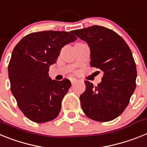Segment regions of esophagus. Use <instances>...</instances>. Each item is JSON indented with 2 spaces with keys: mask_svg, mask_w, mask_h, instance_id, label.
<instances>
[{
  "mask_svg": "<svg viewBox=\"0 0 147 147\" xmlns=\"http://www.w3.org/2000/svg\"><path fill=\"white\" fill-rule=\"evenodd\" d=\"M71 84H72V85H74L75 83L77 82V80H76V79H75V78H72V79L71 80Z\"/></svg>",
  "mask_w": 147,
  "mask_h": 147,
  "instance_id": "1",
  "label": "esophagus"
}]
</instances>
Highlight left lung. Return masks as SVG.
<instances>
[{
	"label": "left lung",
	"instance_id": "left-lung-1",
	"mask_svg": "<svg viewBox=\"0 0 147 147\" xmlns=\"http://www.w3.org/2000/svg\"><path fill=\"white\" fill-rule=\"evenodd\" d=\"M89 45L90 66L103 71L97 86L85 81L86 89L80 97L87 117L110 121L124 112L136 87L137 71L129 46L114 31L100 26L72 31Z\"/></svg>",
	"mask_w": 147,
	"mask_h": 147
}]
</instances>
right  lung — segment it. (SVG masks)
<instances>
[{"instance_id": "1", "label": "right lung", "mask_w": 147, "mask_h": 147, "mask_svg": "<svg viewBox=\"0 0 147 147\" xmlns=\"http://www.w3.org/2000/svg\"><path fill=\"white\" fill-rule=\"evenodd\" d=\"M76 37L70 32L42 31L26 35L11 54L8 72L11 91L18 107L29 120L45 123L57 117L61 103L71 88L67 79L49 77L62 48Z\"/></svg>"}]
</instances>
